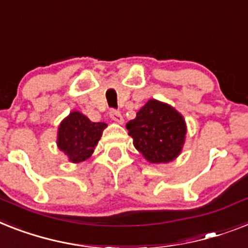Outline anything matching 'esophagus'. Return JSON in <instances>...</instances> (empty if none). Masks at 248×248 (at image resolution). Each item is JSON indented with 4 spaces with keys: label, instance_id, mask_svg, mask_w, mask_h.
Here are the masks:
<instances>
[{
    "label": "esophagus",
    "instance_id": "esophagus-1",
    "mask_svg": "<svg viewBox=\"0 0 248 248\" xmlns=\"http://www.w3.org/2000/svg\"><path fill=\"white\" fill-rule=\"evenodd\" d=\"M109 117L112 118V121H114V122H117V124H124V117H122V114L118 112V110H114L112 109L109 112Z\"/></svg>",
    "mask_w": 248,
    "mask_h": 248
}]
</instances>
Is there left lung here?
Returning <instances> with one entry per match:
<instances>
[{"mask_svg":"<svg viewBox=\"0 0 248 248\" xmlns=\"http://www.w3.org/2000/svg\"><path fill=\"white\" fill-rule=\"evenodd\" d=\"M134 146L149 163H170L180 155L186 141L187 124L170 104L149 99L126 124Z\"/></svg>","mask_w":248,"mask_h":248,"instance_id":"1","label":"left lung"}]
</instances>
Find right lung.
Wrapping results in <instances>:
<instances>
[{
	"mask_svg": "<svg viewBox=\"0 0 248 248\" xmlns=\"http://www.w3.org/2000/svg\"><path fill=\"white\" fill-rule=\"evenodd\" d=\"M108 124L92 122L78 110L70 112L61 121L57 130V148L71 163H81L89 159Z\"/></svg>",
	"mask_w": 248,
	"mask_h": 248,
	"instance_id": "obj_1",
	"label": "right lung"
}]
</instances>
